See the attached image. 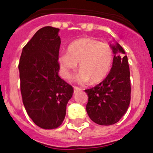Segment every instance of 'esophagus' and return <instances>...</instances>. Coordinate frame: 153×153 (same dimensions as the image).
Segmentation results:
<instances>
[{
    "instance_id": "34e87169",
    "label": "esophagus",
    "mask_w": 153,
    "mask_h": 153,
    "mask_svg": "<svg viewBox=\"0 0 153 153\" xmlns=\"http://www.w3.org/2000/svg\"><path fill=\"white\" fill-rule=\"evenodd\" d=\"M74 91H75V92L79 91H81V88H79V87H74Z\"/></svg>"
}]
</instances>
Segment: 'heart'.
<instances>
[{"label": "heart", "mask_w": 153, "mask_h": 153, "mask_svg": "<svg viewBox=\"0 0 153 153\" xmlns=\"http://www.w3.org/2000/svg\"><path fill=\"white\" fill-rule=\"evenodd\" d=\"M113 62L112 50L108 43L91 38L74 41L67 47V53L58 57L61 75L71 79L79 63V74L75 80L79 83H99L106 79Z\"/></svg>", "instance_id": "b5f03b06"}]
</instances>
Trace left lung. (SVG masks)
<instances>
[{
	"label": "left lung",
	"instance_id": "1",
	"mask_svg": "<svg viewBox=\"0 0 153 153\" xmlns=\"http://www.w3.org/2000/svg\"><path fill=\"white\" fill-rule=\"evenodd\" d=\"M112 66L107 78L100 84L85 90L88 95L87 112L100 125L117 123L128 110L131 100V82L128 57L118 42L111 45Z\"/></svg>",
	"mask_w": 153,
	"mask_h": 153
}]
</instances>
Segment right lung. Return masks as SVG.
I'll return each instance as SVG.
<instances>
[{"label": "right lung", "instance_id": "1", "mask_svg": "<svg viewBox=\"0 0 153 153\" xmlns=\"http://www.w3.org/2000/svg\"><path fill=\"white\" fill-rule=\"evenodd\" d=\"M59 29L45 26L25 45L18 69L22 101L33 123L43 129L62 123L74 89L58 75Z\"/></svg>", "mask_w": 153, "mask_h": 153}]
</instances>
